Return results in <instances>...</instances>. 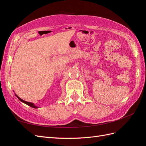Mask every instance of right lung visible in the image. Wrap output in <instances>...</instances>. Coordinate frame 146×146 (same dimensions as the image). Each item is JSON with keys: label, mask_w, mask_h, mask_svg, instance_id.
I'll use <instances>...</instances> for the list:
<instances>
[{"label": "right lung", "mask_w": 146, "mask_h": 146, "mask_svg": "<svg viewBox=\"0 0 146 146\" xmlns=\"http://www.w3.org/2000/svg\"><path fill=\"white\" fill-rule=\"evenodd\" d=\"M15 95H16V96L17 97V98H18V99L22 102H23V103H24V104H27V105L30 106V107H32V108H38V107H36V106H35V105H34L33 103H31V102H29L25 101V100H23V99H21V98H19V97L17 96L16 94H15Z\"/></svg>", "instance_id": "obj_1"}]
</instances>
